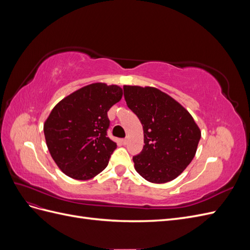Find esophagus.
<instances>
[{
  "instance_id": "1",
  "label": "esophagus",
  "mask_w": 250,
  "mask_h": 250,
  "mask_svg": "<svg viewBox=\"0 0 250 250\" xmlns=\"http://www.w3.org/2000/svg\"><path fill=\"white\" fill-rule=\"evenodd\" d=\"M127 142H128V141H127V139H123V140H122V143L124 144V145H126Z\"/></svg>"
}]
</instances>
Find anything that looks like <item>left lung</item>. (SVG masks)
Here are the masks:
<instances>
[{"label": "left lung", "mask_w": 250, "mask_h": 250, "mask_svg": "<svg viewBox=\"0 0 250 250\" xmlns=\"http://www.w3.org/2000/svg\"><path fill=\"white\" fill-rule=\"evenodd\" d=\"M124 98L143 125L144 145L132 157L142 177L153 184L176 178L192 162L201 132L194 119L170 96L154 87L125 85Z\"/></svg>", "instance_id": "1"}]
</instances>
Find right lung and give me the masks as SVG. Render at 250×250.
Here are the masks:
<instances>
[{"label":"right lung","mask_w":250,"mask_h":250,"mask_svg":"<svg viewBox=\"0 0 250 250\" xmlns=\"http://www.w3.org/2000/svg\"><path fill=\"white\" fill-rule=\"evenodd\" d=\"M117 85L93 83L65 97L43 125L53 160L65 175L87 180L103 171L117 148L107 137V111L122 98Z\"/></svg>","instance_id":"1"}]
</instances>
